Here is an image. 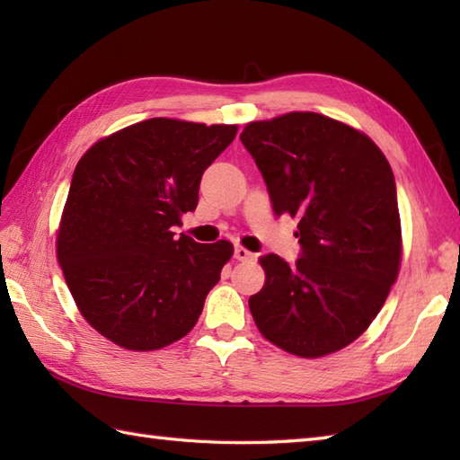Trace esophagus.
I'll use <instances>...</instances> for the list:
<instances>
[{
  "mask_svg": "<svg viewBox=\"0 0 460 460\" xmlns=\"http://www.w3.org/2000/svg\"><path fill=\"white\" fill-rule=\"evenodd\" d=\"M233 255H235L237 261H252V259H255V255H252V252L247 251L245 247H235V252H233Z\"/></svg>",
  "mask_w": 460,
  "mask_h": 460,
  "instance_id": "obj_1",
  "label": "esophagus"
}]
</instances>
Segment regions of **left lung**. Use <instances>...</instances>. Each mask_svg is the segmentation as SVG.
<instances>
[{
    "label": "left lung",
    "instance_id": "1",
    "mask_svg": "<svg viewBox=\"0 0 460 460\" xmlns=\"http://www.w3.org/2000/svg\"><path fill=\"white\" fill-rule=\"evenodd\" d=\"M241 142L272 209L298 217L300 257H261L267 282L249 298L272 344L302 358L338 351L364 334L402 262L392 165L366 134L316 112L251 122Z\"/></svg>",
    "mask_w": 460,
    "mask_h": 460
}]
</instances>
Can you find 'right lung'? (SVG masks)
Returning a JSON list of instances; mask_svg holds the SVG:
<instances>
[{
    "label": "right lung",
    "mask_w": 460,
    "mask_h": 460,
    "mask_svg": "<svg viewBox=\"0 0 460 460\" xmlns=\"http://www.w3.org/2000/svg\"><path fill=\"white\" fill-rule=\"evenodd\" d=\"M235 134L237 126L150 119L76 164L57 257L81 314L114 344L158 349L198 322L233 245L175 239L172 227L198 208L203 172Z\"/></svg>",
    "instance_id": "1"
}]
</instances>
